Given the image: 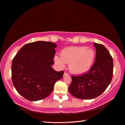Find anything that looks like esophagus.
I'll return each instance as SVG.
<instances>
[{
	"instance_id": "1",
	"label": "esophagus",
	"mask_w": 125,
	"mask_h": 125,
	"mask_svg": "<svg viewBox=\"0 0 125 125\" xmlns=\"http://www.w3.org/2000/svg\"><path fill=\"white\" fill-rule=\"evenodd\" d=\"M69 74H68V73H67L66 72H64V74H63V76H69Z\"/></svg>"
}]
</instances>
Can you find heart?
Masks as SVG:
<instances>
[{
    "label": "heart",
    "instance_id": "obj_1",
    "mask_svg": "<svg viewBox=\"0 0 125 125\" xmlns=\"http://www.w3.org/2000/svg\"><path fill=\"white\" fill-rule=\"evenodd\" d=\"M61 57L55 56L54 61L59 66L63 67L65 63L69 64L71 73L81 75L88 72L94 64L95 52L86 46H70L62 51Z\"/></svg>",
    "mask_w": 125,
    "mask_h": 125
}]
</instances>
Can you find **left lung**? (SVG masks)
Here are the masks:
<instances>
[{
  "instance_id": "obj_1",
  "label": "left lung",
  "mask_w": 125,
  "mask_h": 125,
  "mask_svg": "<svg viewBox=\"0 0 125 125\" xmlns=\"http://www.w3.org/2000/svg\"><path fill=\"white\" fill-rule=\"evenodd\" d=\"M94 45L96 56L92 67L82 75L71 76L69 91L77 98H95L104 92L112 79L113 61L110 54L102 44L94 43Z\"/></svg>"
}]
</instances>
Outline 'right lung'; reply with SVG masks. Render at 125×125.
I'll list each match as a JSON object with an SVG mask.
<instances>
[{
	"instance_id": "1",
	"label": "right lung",
	"mask_w": 125,
	"mask_h": 125,
	"mask_svg": "<svg viewBox=\"0 0 125 125\" xmlns=\"http://www.w3.org/2000/svg\"><path fill=\"white\" fill-rule=\"evenodd\" d=\"M56 47L50 42H35L25 44L15 56L11 66L12 83L25 99L46 98L56 81L63 78V71H56L51 67Z\"/></svg>"
}]
</instances>
